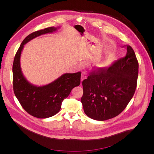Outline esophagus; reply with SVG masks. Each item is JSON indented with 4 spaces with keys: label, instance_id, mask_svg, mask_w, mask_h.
Masks as SVG:
<instances>
[{
    "label": "esophagus",
    "instance_id": "esophagus-1",
    "mask_svg": "<svg viewBox=\"0 0 154 154\" xmlns=\"http://www.w3.org/2000/svg\"><path fill=\"white\" fill-rule=\"evenodd\" d=\"M86 78H87V74L85 72L83 71L82 72V76H81V80H82V82L83 80H85V79H86Z\"/></svg>",
    "mask_w": 154,
    "mask_h": 154
}]
</instances>
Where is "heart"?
I'll list each match as a JSON object with an SVG mask.
<instances>
[{
  "label": "heart",
  "instance_id": "b5f03b06",
  "mask_svg": "<svg viewBox=\"0 0 154 154\" xmlns=\"http://www.w3.org/2000/svg\"><path fill=\"white\" fill-rule=\"evenodd\" d=\"M106 62H101V63H100L99 64V67H101V68L104 67L106 66Z\"/></svg>",
  "mask_w": 154,
  "mask_h": 154
}]
</instances>
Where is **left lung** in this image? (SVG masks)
<instances>
[{"label":"left lung","mask_w":154,"mask_h":154,"mask_svg":"<svg viewBox=\"0 0 154 154\" xmlns=\"http://www.w3.org/2000/svg\"><path fill=\"white\" fill-rule=\"evenodd\" d=\"M139 64L133 49L107 69L92 72L82 82L81 98L88 117L105 121L119 115L132 98L137 86Z\"/></svg>","instance_id":"1"}]
</instances>
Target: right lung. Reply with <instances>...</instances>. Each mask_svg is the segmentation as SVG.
Returning <instances> with one entry per match:
<instances>
[{"label":"right lung","instance_id":"right-lung-1","mask_svg":"<svg viewBox=\"0 0 154 154\" xmlns=\"http://www.w3.org/2000/svg\"><path fill=\"white\" fill-rule=\"evenodd\" d=\"M60 27H50L32 32L22 41L14 58L13 83L14 93L27 113L38 118H48L57 114L63 100L74 87L80 85L81 72L65 73L49 84L37 86L24 76L20 66V56L24 45L36 37L52 33Z\"/></svg>","mask_w":154,"mask_h":154}]
</instances>
